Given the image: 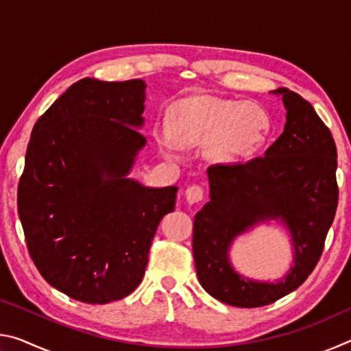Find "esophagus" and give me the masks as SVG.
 <instances>
[{
    "label": "esophagus",
    "instance_id": "esophagus-1",
    "mask_svg": "<svg viewBox=\"0 0 351 351\" xmlns=\"http://www.w3.org/2000/svg\"><path fill=\"white\" fill-rule=\"evenodd\" d=\"M184 195H186V199L190 204L199 203V201H203V198H204V189L199 186H190L186 189Z\"/></svg>",
    "mask_w": 351,
    "mask_h": 351
}]
</instances>
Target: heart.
<instances>
[{"instance_id": "obj_1", "label": "heart", "mask_w": 351, "mask_h": 351, "mask_svg": "<svg viewBox=\"0 0 351 351\" xmlns=\"http://www.w3.org/2000/svg\"><path fill=\"white\" fill-rule=\"evenodd\" d=\"M269 130L271 117L261 105L212 96L184 99L171 123L178 145L198 147L209 142L210 154L223 162L252 156L263 147Z\"/></svg>"}]
</instances>
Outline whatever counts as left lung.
<instances>
[{
	"label": "left lung",
	"mask_w": 351,
	"mask_h": 351,
	"mask_svg": "<svg viewBox=\"0 0 351 351\" xmlns=\"http://www.w3.org/2000/svg\"><path fill=\"white\" fill-rule=\"evenodd\" d=\"M272 93L280 94L287 108L283 133L265 156L210 165V201L193 221L201 287L223 304L240 308L274 304L306 280L322 255L339 199L337 152L328 127L299 94L288 88ZM268 219L287 226L295 247V266L277 284L243 278L228 261L234 237Z\"/></svg>",
	"instance_id": "1"
}]
</instances>
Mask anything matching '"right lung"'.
I'll list each match as a JSON object with an SVG mask.
<instances>
[{
  "label": "right lung",
  "mask_w": 351,
  "mask_h": 351,
  "mask_svg": "<svg viewBox=\"0 0 351 351\" xmlns=\"http://www.w3.org/2000/svg\"><path fill=\"white\" fill-rule=\"evenodd\" d=\"M145 83L82 79L34 125L19 184V215L45 280L85 304L138 288L152 240L178 187L125 178L145 138Z\"/></svg>",
  "instance_id": "right-lung-1"
}]
</instances>
